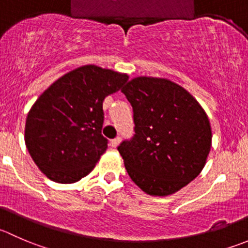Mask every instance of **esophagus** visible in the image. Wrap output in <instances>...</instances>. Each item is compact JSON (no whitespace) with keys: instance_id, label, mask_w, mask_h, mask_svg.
Segmentation results:
<instances>
[{"instance_id":"34e87169","label":"esophagus","mask_w":248,"mask_h":248,"mask_svg":"<svg viewBox=\"0 0 248 248\" xmlns=\"http://www.w3.org/2000/svg\"><path fill=\"white\" fill-rule=\"evenodd\" d=\"M120 141H121V138H120V137H116V138H114L111 141H110V145H111L112 148H116V146L120 144Z\"/></svg>"}]
</instances>
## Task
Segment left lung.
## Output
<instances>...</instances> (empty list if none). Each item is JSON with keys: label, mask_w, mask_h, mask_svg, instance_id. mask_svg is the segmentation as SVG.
Returning a JSON list of instances; mask_svg holds the SVG:
<instances>
[{"label": "left lung", "mask_w": 248, "mask_h": 248, "mask_svg": "<svg viewBox=\"0 0 248 248\" xmlns=\"http://www.w3.org/2000/svg\"><path fill=\"white\" fill-rule=\"evenodd\" d=\"M134 134L117 148L131 179L151 196L177 193L203 170L212 131L200 103L168 78L139 76L122 88Z\"/></svg>", "instance_id": "left-lung-1"}]
</instances>
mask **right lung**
Segmentation results:
<instances>
[{"label":"right lung","mask_w":248,"mask_h":248,"mask_svg":"<svg viewBox=\"0 0 248 248\" xmlns=\"http://www.w3.org/2000/svg\"><path fill=\"white\" fill-rule=\"evenodd\" d=\"M128 80L126 74L83 65L53 82L37 98L25 124V145L40 170L62 184L92 172L108 148L102 134L105 97Z\"/></svg>","instance_id":"add662e5"}]
</instances>
